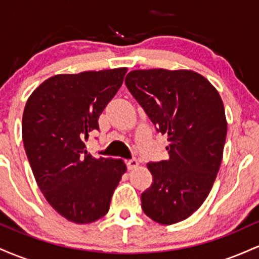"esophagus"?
Instances as JSON below:
<instances>
[{"label": "esophagus", "instance_id": "obj_1", "mask_svg": "<svg viewBox=\"0 0 259 259\" xmlns=\"http://www.w3.org/2000/svg\"><path fill=\"white\" fill-rule=\"evenodd\" d=\"M126 165H127V169H129V170H133V169H135L136 167H138L139 162H138V160H136L135 158L129 159V160H127V162H126Z\"/></svg>", "mask_w": 259, "mask_h": 259}]
</instances>
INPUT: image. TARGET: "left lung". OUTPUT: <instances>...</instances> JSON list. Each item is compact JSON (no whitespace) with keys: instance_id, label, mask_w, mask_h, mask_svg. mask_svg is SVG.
<instances>
[{"instance_id":"obj_1","label":"left lung","mask_w":259,"mask_h":259,"mask_svg":"<svg viewBox=\"0 0 259 259\" xmlns=\"http://www.w3.org/2000/svg\"><path fill=\"white\" fill-rule=\"evenodd\" d=\"M125 84L169 141V159L147 164L153 183L142 192V210L159 224H175L201 207L221 168L228 130L222 97L189 69L133 70Z\"/></svg>"}]
</instances>
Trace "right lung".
<instances>
[{
	"mask_svg": "<svg viewBox=\"0 0 259 259\" xmlns=\"http://www.w3.org/2000/svg\"><path fill=\"white\" fill-rule=\"evenodd\" d=\"M127 68L57 74L25 103L22 136L38 189L53 209L75 224L105 217L126 171L123 159L95 158L82 139L123 84Z\"/></svg>",
	"mask_w": 259,
	"mask_h": 259,
	"instance_id": "add662e5",
	"label": "right lung"
}]
</instances>
